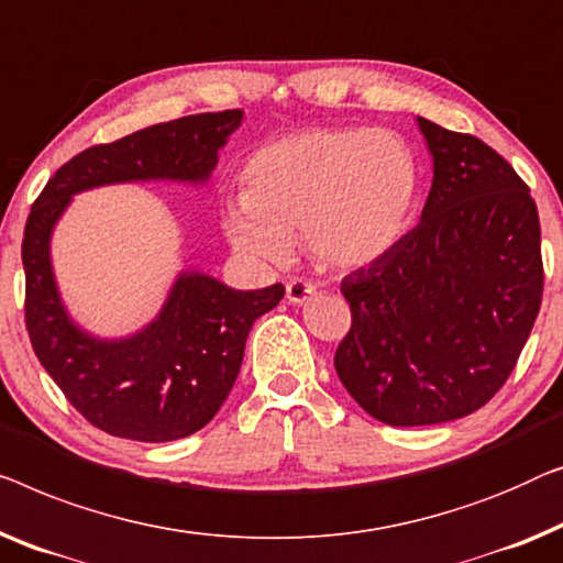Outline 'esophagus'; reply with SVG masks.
Wrapping results in <instances>:
<instances>
[{"instance_id":"esophagus-1","label":"esophagus","mask_w":563,"mask_h":563,"mask_svg":"<svg viewBox=\"0 0 563 563\" xmlns=\"http://www.w3.org/2000/svg\"><path fill=\"white\" fill-rule=\"evenodd\" d=\"M314 295H317L314 284L301 279V276H295V279L287 282V299L291 301V305H305V301Z\"/></svg>"}]
</instances>
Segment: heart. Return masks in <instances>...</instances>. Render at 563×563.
Returning a JSON list of instances; mask_svg holds the SVG:
<instances>
[{
    "instance_id": "1",
    "label": "heart",
    "mask_w": 563,
    "mask_h": 563,
    "mask_svg": "<svg viewBox=\"0 0 563 563\" xmlns=\"http://www.w3.org/2000/svg\"><path fill=\"white\" fill-rule=\"evenodd\" d=\"M417 198L411 152L386 129H307L254 152L223 206L241 254L279 264L289 243L328 268L368 266L401 241Z\"/></svg>"
}]
</instances>
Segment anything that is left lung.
Returning <instances> with one entry per match:
<instances>
[{
  "label": "left lung",
  "mask_w": 563,
  "mask_h": 563,
  "mask_svg": "<svg viewBox=\"0 0 563 563\" xmlns=\"http://www.w3.org/2000/svg\"><path fill=\"white\" fill-rule=\"evenodd\" d=\"M434 157L421 223L340 284L347 394L390 427L477 411L505 386L543 297L539 210L493 146L419 117Z\"/></svg>",
  "instance_id": "8db88e82"
}]
</instances>
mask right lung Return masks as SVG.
<instances>
[{
    "mask_svg": "<svg viewBox=\"0 0 563 563\" xmlns=\"http://www.w3.org/2000/svg\"><path fill=\"white\" fill-rule=\"evenodd\" d=\"M241 109L192 113L88 146L32 202L22 239L24 324L37 361L80 417L111 437L173 442L206 427L231 394L251 324L284 297L282 284L235 291L202 274L177 279L162 314L140 335L101 342L68 320L47 241L70 195L126 180H206Z\"/></svg>",
    "mask_w": 563,
    "mask_h": 563,
    "instance_id": "obj_1",
    "label": "right lung"
}]
</instances>
